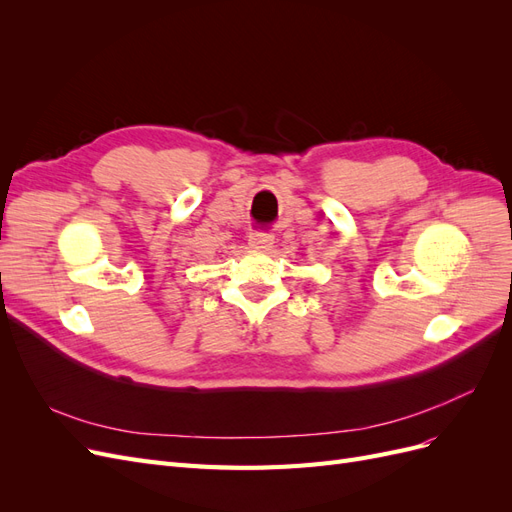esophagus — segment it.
<instances>
[{"mask_svg":"<svg viewBox=\"0 0 512 512\" xmlns=\"http://www.w3.org/2000/svg\"><path fill=\"white\" fill-rule=\"evenodd\" d=\"M273 243H275V237L271 235V232L254 230L250 235V245L254 247V250H269V247H273Z\"/></svg>","mask_w":512,"mask_h":512,"instance_id":"1","label":"esophagus"}]
</instances>
